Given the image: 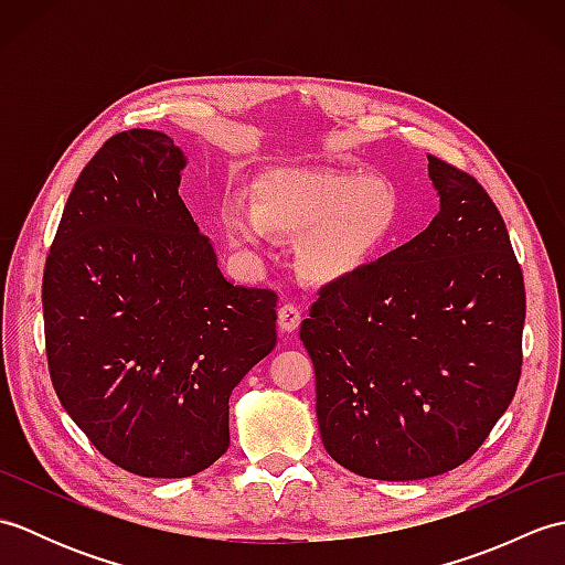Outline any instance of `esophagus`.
<instances>
[{
	"label": "esophagus",
	"mask_w": 565,
	"mask_h": 565,
	"mask_svg": "<svg viewBox=\"0 0 565 565\" xmlns=\"http://www.w3.org/2000/svg\"><path fill=\"white\" fill-rule=\"evenodd\" d=\"M276 322H279V330L281 332H294L301 326V310H298L294 303H286L279 308V313H276Z\"/></svg>",
	"instance_id": "esophagus-1"
}]
</instances>
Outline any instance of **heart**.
Masks as SVG:
<instances>
[{
  "instance_id": "obj_1",
  "label": "heart",
  "mask_w": 565,
  "mask_h": 565,
  "mask_svg": "<svg viewBox=\"0 0 565 565\" xmlns=\"http://www.w3.org/2000/svg\"><path fill=\"white\" fill-rule=\"evenodd\" d=\"M221 231L233 247L257 255L274 235L298 237V269L313 284L362 271L398 221L393 191L376 179L318 170H274L257 182V203L227 199Z\"/></svg>"
}]
</instances>
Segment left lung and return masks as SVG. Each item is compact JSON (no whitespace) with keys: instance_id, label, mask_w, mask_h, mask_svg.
I'll use <instances>...</instances> for the list:
<instances>
[{"instance_id":"left-lung-1","label":"left lung","mask_w":565,"mask_h":565,"mask_svg":"<svg viewBox=\"0 0 565 565\" xmlns=\"http://www.w3.org/2000/svg\"><path fill=\"white\" fill-rule=\"evenodd\" d=\"M439 213L320 289L301 326L322 447L352 473L419 481L478 451L522 371L524 279L486 189L427 154Z\"/></svg>"}]
</instances>
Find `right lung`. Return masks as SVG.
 <instances>
[{
    "label": "right lung",
    "instance_id": "1",
    "mask_svg": "<svg viewBox=\"0 0 565 565\" xmlns=\"http://www.w3.org/2000/svg\"><path fill=\"white\" fill-rule=\"evenodd\" d=\"M160 130L104 142L65 203L43 271L51 381L106 459L186 478L231 444V393L276 344V294L235 286L179 196Z\"/></svg>",
    "mask_w": 565,
    "mask_h": 565
}]
</instances>
